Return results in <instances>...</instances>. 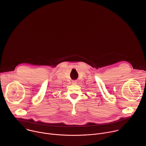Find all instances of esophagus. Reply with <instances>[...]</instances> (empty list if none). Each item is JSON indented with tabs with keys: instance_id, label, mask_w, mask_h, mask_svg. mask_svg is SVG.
Returning a JSON list of instances; mask_svg holds the SVG:
<instances>
[{
	"instance_id": "1",
	"label": "esophagus",
	"mask_w": 146,
	"mask_h": 146,
	"mask_svg": "<svg viewBox=\"0 0 146 146\" xmlns=\"http://www.w3.org/2000/svg\"><path fill=\"white\" fill-rule=\"evenodd\" d=\"M72 83L76 84V83H77V81H76V80H73V81H72Z\"/></svg>"
}]
</instances>
